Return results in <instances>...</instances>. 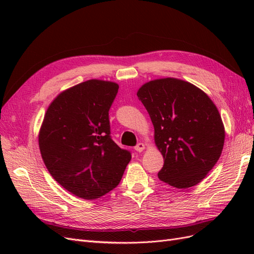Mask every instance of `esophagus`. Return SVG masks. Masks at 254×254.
<instances>
[{
    "label": "esophagus",
    "instance_id": "1",
    "mask_svg": "<svg viewBox=\"0 0 254 254\" xmlns=\"http://www.w3.org/2000/svg\"><path fill=\"white\" fill-rule=\"evenodd\" d=\"M145 149V145L143 143H139L136 144V146H134V150L137 152H142Z\"/></svg>",
    "mask_w": 254,
    "mask_h": 254
}]
</instances>
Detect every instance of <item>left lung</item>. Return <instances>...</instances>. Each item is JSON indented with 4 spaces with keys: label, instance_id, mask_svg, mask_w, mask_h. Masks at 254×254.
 Instances as JSON below:
<instances>
[{
    "label": "left lung",
    "instance_id": "left-lung-1",
    "mask_svg": "<svg viewBox=\"0 0 254 254\" xmlns=\"http://www.w3.org/2000/svg\"><path fill=\"white\" fill-rule=\"evenodd\" d=\"M136 95L149 114L164 159L159 179L177 189L201 182L225 143L224 123L211 98L194 84L171 77L144 83Z\"/></svg>",
    "mask_w": 254,
    "mask_h": 254
}]
</instances>
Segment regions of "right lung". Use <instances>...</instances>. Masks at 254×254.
I'll return each instance as SVG.
<instances>
[{
	"label": "right lung",
	"instance_id": "add662e5",
	"mask_svg": "<svg viewBox=\"0 0 254 254\" xmlns=\"http://www.w3.org/2000/svg\"><path fill=\"white\" fill-rule=\"evenodd\" d=\"M118 90L115 82L90 79L61 92L49 106L38 136L53 178L86 200L117 188L131 160L110 135L109 109Z\"/></svg>",
	"mask_w": 254,
	"mask_h": 254
}]
</instances>
